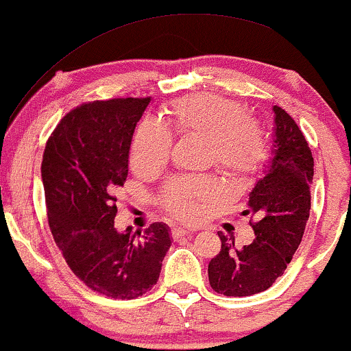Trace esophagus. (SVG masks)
Returning <instances> with one entry per match:
<instances>
[{"label": "esophagus", "instance_id": "esophagus-1", "mask_svg": "<svg viewBox=\"0 0 351 351\" xmlns=\"http://www.w3.org/2000/svg\"><path fill=\"white\" fill-rule=\"evenodd\" d=\"M196 230H189V228H175L171 230V237L173 239H178L181 237H188V234H194Z\"/></svg>", "mask_w": 351, "mask_h": 351}]
</instances>
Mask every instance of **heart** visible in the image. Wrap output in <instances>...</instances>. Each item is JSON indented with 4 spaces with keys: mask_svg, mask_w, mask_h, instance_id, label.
I'll use <instances>...</instances> for the list:
<instances>
[{
    "mask_svg": "<svg viewBox=\"0 0 351 351\" xmlns=\"http://www.w3.org/2000/svg\"><path fill=\"white\" fill-rule=\"evenodd\" d=\"M171 130L180 136L206 137L208 154L221 170L247 178L263 170L270 147L263 124L247 117L245 106L217 94H196L175 100L168 108ZM171 132L162 121L147 118L137 128L132 143V163L139 168H158L168 160ZM220 184L208 176L173 180L160 201L170 214L194 220L208 204L219 199Z\"/></svg>",
    "mask_w": 351,
    "mask_h": 351,
    "instance_id": "1",
    "label": "heart"
}]
</instances>
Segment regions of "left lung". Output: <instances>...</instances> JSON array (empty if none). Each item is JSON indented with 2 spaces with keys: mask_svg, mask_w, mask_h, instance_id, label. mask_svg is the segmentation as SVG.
I'll return each instance as SVG.
<instances>
[{
  "mask_svg": "<svg viewBox=\"0 0 351 351\" xmlns=\"http://www.w3.org/2000/svg\"><path fill=\"white\" fill-rule=\"evenodd\" d=\"M274 112L275 157L251 191L243 212L251 215L256 239L238 250L233 238L219 233L221 250L208 263V282L217 293L251 296L272 287L298 250L309 219L314 175L311 149L285 110L275 105Z\"/></svg>",
  "mask_w": 351,
  "mask_h": 351,
  "instance_id": "1",
  "label": "left lung"
}]
</instances>
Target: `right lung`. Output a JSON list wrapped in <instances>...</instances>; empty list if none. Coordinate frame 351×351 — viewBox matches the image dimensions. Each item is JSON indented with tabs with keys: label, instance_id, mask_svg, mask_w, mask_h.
<instances>
[{
	"label": "right lung",
	"instance_id": "add662e5",
	"mask_svg": "<svg viewBox=\"0 0 351 351\" xmlns=\"http://www.w3.org/2000/svg\"><path fill=\"white\" fill-rule=\"evenodd\" d=\"M145 99L88 101L66 113L48 137L42 160L48 225L66 264L90 290L134 300L157 283L171 246L167 225L144 233L114 228L117 193Z\"/></svg>",
	"mask_w": 351,
	"mask_h": 351
}]
</instances>
